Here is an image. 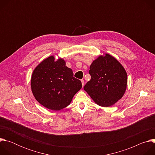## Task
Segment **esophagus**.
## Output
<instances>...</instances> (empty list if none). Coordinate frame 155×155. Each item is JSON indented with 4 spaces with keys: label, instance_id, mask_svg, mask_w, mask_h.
<instances>
[{
    "label": "esophagus",
    "instance_id": "34e87169",
    "mask_svg": "<svg viewBox=\"0 0 155 155\" xmlns=\"http://www.w3.org/2000/svg\"><path fill=\"white\" fill-rule=\"evenodd\" d=\"M81 81L82 86H84V80H81Z\"/></svg>",
    "mask_w": 155,
    "mask_h": 155
}]
</instances>
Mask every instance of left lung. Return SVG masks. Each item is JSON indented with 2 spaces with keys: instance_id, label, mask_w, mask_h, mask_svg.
I'll return each instance as SVG.
<instances>
[{
  "instance_id": "1",
  "label": "left lung",
  "mask_w": 155,
  "mask_h": 155,
  "mask_svg": "<svg viewBox=\"0 0 155 155\" xmlns=\"http://www.w3.org/2000/svg\"><path fill=\"white\" fill-rule=\"evenodd\" d=\"M91 80L84 90L98 105L108 107L114 105L124 96L127 75L122 64L113 56L104 53L99 56L90 68Z\"/></svg>"
}]
</instances>
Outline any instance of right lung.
Returning <instances> with one entry per match:
<instances>
[{"label":"right lung","mask_w":155,"mask_h":155,"mask_svg":"<svg viewBox=\"0 0 155 155\" xmlns=\"http://www.w3.org/2000/svg\"><path fill=\"white\" fill-rule=\"evenodd\" d=\"M31 87L35 99L45 108L58 111L68 106L81 90V82L74 77L71 69L59 58L50 56L33 71Z\"/></svg>","instance_id":"add662e5"}]
</instances>
